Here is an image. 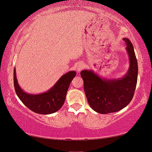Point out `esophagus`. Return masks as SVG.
Segmentation results:
<instances>
[{
  "instance_id": "obj_1",
  "label": "esophagus",
  "mask_w": 152,
  "mask_h": 152,
  "mask_svg": "<svg viewBox=\"0 0 152 152\" xmlns=\"http://www.w3.org/2000/svg\"><path fill=\"white\" fill-rule=\"evenodd\" d=\"M84 67H85V64L83 63V62H80V63H79L77 65L76 68H77V71L80 72L81 70L84 69Z\"/></svg>"
}]
</instances>
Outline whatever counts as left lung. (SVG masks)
I'll use <instances>...</instances> for the list:
<instances>
[{"instance_id": "left-lung-1", "label": "left lung", "mask_w": 152, "mask_h": 152, "mask_svg": "<svg viewBox=\"0 0 152 152\" xmlns=\"http://www.w3.org/2000/svg\"><path fill=\"white\" fill-rule=\"evenodd\" d=\"M123 40L129 59V67L125 75L109 80L100 77L92 70L81 72L88 102L92 109L99 113L120 111L126 107L134 97L138 79V62L132 42L127 38H123Z\"/></svg>"}]
</instances>
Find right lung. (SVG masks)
<instances>
[{"label": "right lung", "mask_w": 152, "mask_h": 152, "mask_svg": "<svg viewBox=\"0 0 152 152\" xmlns=\"http://www.w3.org/2000/svg\"><path fill=\"white\" fill-rule=\"evenodd\" d=\"M76 75L75 71L64 74L56 84L46 92L39 94H29L25 92L18 84L14 70V84L16 95L20 101L31 111L39 114H51L59 111L63 106L70 84Z\"/></svg>", "instance_id": "right-lung-1"}]
</instances>
